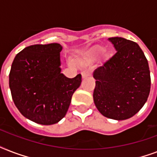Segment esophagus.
Returning a JSON list of instances; mask_svg holds the SVG:
<instances>
[{"instance_id":"1","label":"esophagus","mask_w":157,"mask_h":157,"mask_svg":"<svg viewBox=\"0 0 157 157\" xmlns=\"http://www.w3.org/2000/svg\"><path fill=\"white\" fill-rule=\"evenodd\" d=\"M81 76H82V78H86L87 76H90V72L88 70H85L81 72Z\"/></svg>"}]
</instances>
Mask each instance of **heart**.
Masks as SVG:
<instances>
[{"mask_svg": "<svg viewBox=\"0 0 157 157\" xmlns=\"http://www.w3.org/2000/svg\"><path fill=\"white\" fill-rule=\"evenodd\" d=\"M101 52V49L99 48H96L94 50H92V52H91V54L93 55V56H97L99 53Z\"/></svg>", "mask_w": 157, "mask_h": 157, "instance_id": "1", "label": "heart"}]
</instances>
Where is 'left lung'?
Listing matches in <instances>:
<instances>
[{"mask_svg":"<svg viewBox=\"0 0 157 157\" xmlns=\"http://www.w3.org/2000/svg\"><path fill=\"white\" fill-rule=\"evenodd\" d=\"M108 40L117 52L94 71V102L103 116L122 121L134 116L147 100L150 70L137 43L122 37Z\"/></svg>","mask_w":157,"mask_h":157,"instance_id":"left-lung-1","label":"left lung"}]
</instances>
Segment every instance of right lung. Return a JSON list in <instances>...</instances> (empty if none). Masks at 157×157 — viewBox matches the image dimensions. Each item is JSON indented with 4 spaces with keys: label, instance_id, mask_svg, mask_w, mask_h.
I'll return each instance as SVG.
<instances>
[{
    "label": "right lung",
    "instance_id": "obj_1",
    "mask_svg": "<svg viewBox=\"0 0 157 157\" xmlns=\"http://www.w3.org/2000/svg\"><path fill=\"white\" fill-rule=\"evenodd\" d=\"M58 43L24 48L13 59L9 86L16 107L37 124H56L66 115L81 75L68 78L61 72Z\"/></svg>",
    "mask_w": 157,
    "mask_h": 157
}]
</instances>
